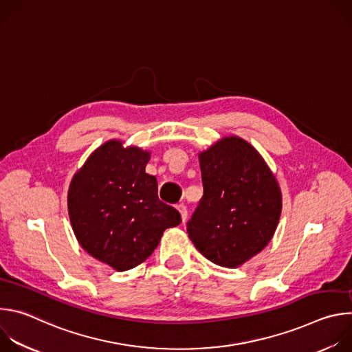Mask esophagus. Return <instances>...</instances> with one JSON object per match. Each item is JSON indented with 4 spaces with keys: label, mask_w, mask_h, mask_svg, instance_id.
Here are the masks:
<instances>
[{
    "label": "esophagus",
    "mask_w": 352,
    "mask_h": 352,
    "mask_svg": "<svg viewBox=\"0 0 352 352\" xmlns=\"http://www.w3.org/2000/svg\"><path fill=\"white\" fill-rule=\"evenodd\" d=\"M177 209H178V212L181 213L182 221H185V220H186V217H188V210H186V206H185L184 204H178V205H177Z\"/></svg>",
    "instance_id": "1"
}]
</instances>
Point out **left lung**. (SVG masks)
<instances>
[{"mask_svg": "<svg viewBox=\"0 0 352 352\" xmlns=\"http://www.w3.org/2000/svg\"><path fill=\"white\" fill-rule=\"evenodd\" d=\"M204 196L186 223L189 238L210 262L238 267L270 242L281 192L270 168L241 138H224L199 155Z\"/></svg>", "mask_w": 352, "mask_h": 352, "instance_id": "obj_1", "label": "left lung"}]
</instances>
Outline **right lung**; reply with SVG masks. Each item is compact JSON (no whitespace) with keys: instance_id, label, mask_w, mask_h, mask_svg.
Wrapping results in <instances>:
<instances>
[{"instance_id":"1","label":"right lung","mask_w":352,"mask_h":352,"mask_svg":"<svg viewBox=\"0 0 352 352\" xmlns=\"http://www.w3.org/2000/svg\"><path fill=\"white\" fill-rule=\"evenodd\" d=\"M148 153L118 140L100 146L68 190L74 232L89 255L118 272L146 261L179 212L162 202L157 179L146 174Z\"/></svg>"}]
</instances>
